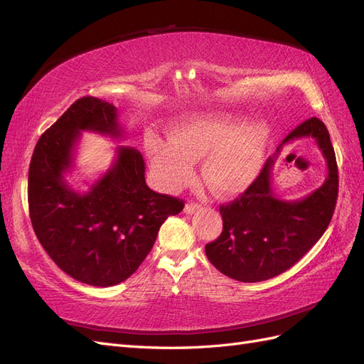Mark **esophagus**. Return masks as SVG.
Wrapping results in <instances>:
<instances>
[{
  "mask_svg": "<svg viewBox=\"0 0 364 364\" xmlns=\"http://www.w3.org/2000/svg\"><path fill=\"white\" fill-rule=\"evenodd\" d=\"M200 208H202V205H199V203H186L185 208H183V211L186 214H194L196 211H199Z\"/></svg>",
  "mask_w": 364,
  "mask_h": 364,
  "instance_id": "obj_1",
  "label": "esophagus"
}]
</instances>
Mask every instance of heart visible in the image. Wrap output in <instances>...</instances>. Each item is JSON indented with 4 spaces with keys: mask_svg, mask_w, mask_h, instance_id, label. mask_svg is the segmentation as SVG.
Instances as JSON below:
<instances>
[{
    "mask_svg": "<svg viewBox=\"0 0 364 364\" xmlns=\"http://www.w3.org/2000/svg\"><path fill=\"white\" fill-rule=\"evenodd\" d=\"M270 127L264 119L241 124L225 112L186 117L170 132V141L147 136L146 146L156 178L178 190L194 176V161L203 158L202 176L218 196H235L255 181L266 155Z\"/></svg>",
    "mask_w": 364,
    "mask_h": 364,
    "instance_id": "1",
    "label": "heart"
}]
</instances>
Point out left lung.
I'll use <instances>...</instances> for the list:
<instances>
[{"label": "left lung", "instance_id": "obj_1", "mask_svg": "<svg viewBox=\"0 0 364 364\" xmlns=\"http://www.w3.org/2000/svg\"><path fill=\"white\" fill-rule=\"evenodd\" d=\"M299 137L316 139L327 159L328 178L301 201H281L271 190V168L284 144ZM338 194L336 153L326 126L313 117L285 136L274 156L238 199L220 206L223 230L205 246L208 259L226 277L259 282L289 270L323 235Z\"/></svg>", "mask_w": 364, "mask_h": 364}]
</instances>
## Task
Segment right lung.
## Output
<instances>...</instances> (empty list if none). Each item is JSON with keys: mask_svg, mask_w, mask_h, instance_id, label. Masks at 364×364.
Wrapping results in <instances>:
<instances>
[{"mask_svg": "<svg viewBox=\"0 0 364 364\" xmlns=\"http://www.w3.org/2000/svg\"><path fill=\"white\" fill-rule=\"evenodd\" d=\"M82 130L123 136L117 107L95 97L74 102L43 132L28 170V211L35 234L50 258L71 278L111 287L126 281L146 259L159 228L179 214L183 200L146 183V164L134 147L117 158L87 193L65 181Z\"/></svg>", "mask_w": 364, "mask_h": 364, "instance_id": "add662e5", "label": "right lung"}]
</instances>
